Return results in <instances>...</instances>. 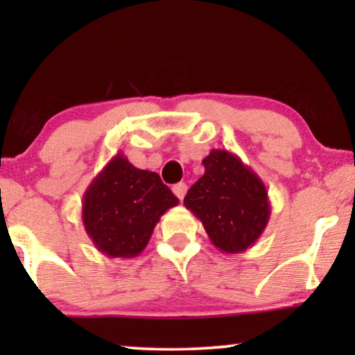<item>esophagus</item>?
I'll list each match as a JSON object with an SVG mask.
<instances>
[{
	"label": "esophagus",
	"instance_id": "obj_1",
	"mask_svg": "<svg viewBox=\"0 0 355 355\" xmlns=\"http://www.w3.org/2000/svg\"><path fill=\"white\" fill-rule=\"evenodd\" d=\"M173 193H175V196L178 198V200H183V198H185V195H187V190H188V187H187V183H177V185H173Z\"/></svg>",
	"mask_w": 355,
	"mask_h": 355
}]
</instances>
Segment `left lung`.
Wrapping results in <instances>:
<instances>
[{"label":"left lung","mask_w":355,"mask_h":355,"mask_svg":"<svg viewBox=\"0 0 355 355\" xmlns=\"http://www.w3.org/2000/svg\"><path fill=\"white\" fill-rule=\"evenodd\" d=\"M202 165L205 175L188 190L183 205L201 220L216 248L242 253L268 225L266 187L239 155L225 149H212Z\"/></svg>","instance_id":"obj_1"}]
</instances>
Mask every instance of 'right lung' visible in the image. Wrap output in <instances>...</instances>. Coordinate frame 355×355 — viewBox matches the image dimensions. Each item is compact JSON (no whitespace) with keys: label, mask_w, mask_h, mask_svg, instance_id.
Returning <instances> with one entry per match:
<instances>
[{"label":"right lung","mask_w":355,"mask_h":355,"mask_svg":"<svg viewBox=\"0 0 355 355\" xmlns=\"http://www.w3.org/2000/svg\"><path fill=\"white\" fill-rule=\"evenodd\" d=\"M177 205L157 173L135 167L118 153L84 193L83 224L105 257L135 258L149 243L160 216Z\"/></svg>","instance_id":"obj_1"}]
</instances>
